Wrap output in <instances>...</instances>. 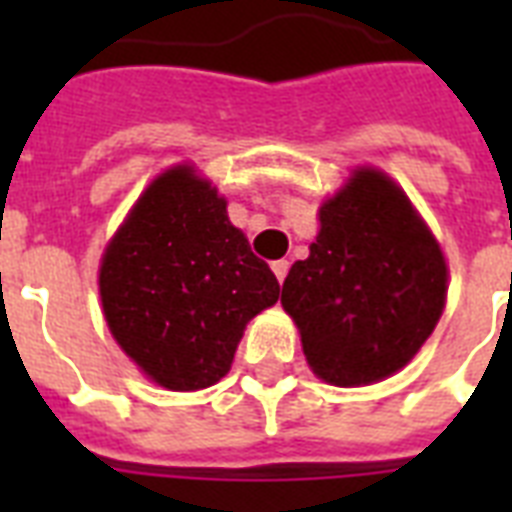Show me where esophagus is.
Segmentation results:
<instances>
[{"instance_id":"esophagus-1","label":"esophagus","mask_w":512,"mask_h":512,"mask_svg":"<svg viewBox=\"0 0 512 512\" xmlns=\"http://www.w3.org/2000/svg\"><path fill=\"white\" fill-rule=\"evenodd\" d=\"M273 273H276V279H279V284H284V279H287L289 273V263L287 260H276V263L271 265Z\"/></svg>"}]
</instances>
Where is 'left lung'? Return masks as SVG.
Masks as SVG:
<instances>
[{"mask_svg": "<svg viewBox=\"0 0 512 512\" xmlns=\"http://www.w3.org/2000/svg\"><path fill=\"white\" fill-rule=\"evenodd\" d=\"M319 220L311 255L284 281L281 305L321 380L369 385L409 364L441 319L444 255L382 172L358 170L324 201Z\"/></svg>", "mask_w": 512, "mask_h": 512, "instance_id": "8db88e82", "label": "left lung"}]
</instances>
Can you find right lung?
<instances>
[{
  "mask_svg": "<svg viewBox=\"0 0 512 512\" xmlns=\"http://www.w3.org/2000/svg\"><path fill=\"white\" fill-rule=\"evenodd\" d=\"M100 300L122 350L162 388L199 390L231 369L244 327L279 281L191 167L148 185L100 263Z\"/></svg>",
  "mask_w": 512,
  "mask_h": 512,
  "instance_id": "right-lung-1",
  "label": "right lung"
}]
</instances>
